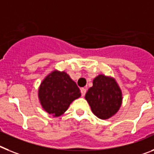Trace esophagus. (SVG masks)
<instances>
[{
    "instance_id": "esophagus-1",
    "label": "esophagus",
    "mask_w": 154,
    "mask_h": 154,
    "mask_svg": "<svg viewBox=\"0 0 154 154\" xmlns=\"http://www.w3.org/2000/svg\"><path fill=\"white\" fill-rule=\"evenodd\" d=\"M86 91H87V90H86V88H81V95L83 96V97H84V96L85 95V94H86Z\"/></svg>"
}]
</instances>
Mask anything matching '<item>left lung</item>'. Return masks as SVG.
<instances>
[{"instance_id":"8db88e82","label":"left lung","mask_w":154,"mask_h":154,"mask_svg":"<svg viewBox=\"0 0 154 154\" xmlns=\"http://www.w3.org/2000/svg\"><path fill=\"white\" fill-rule=\"evenodd\" d=\"M92 112L101 119H109L119 110L122 93L116 79L99 74L93 80V86L85 94Z\"/></svg>"}]
</instances>
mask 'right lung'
<instances>
[{
	"instance_id": "obj_1",
	"label": "right lung",
	"mask_w": 154,
	"mask_h": 154,
	"mask_svg": "<svg viewBox=\"0 0 154 154\" xmlns=\"http://www.w3.org/2000/svg\"><path fill=\"white\" fill-rule=\"evenodd\" d=\"M81 93L77 84L66 72L55 69L44 78L38 96L42 109L53 117L62 116Z\"/></svg>"
}]
</instances>
